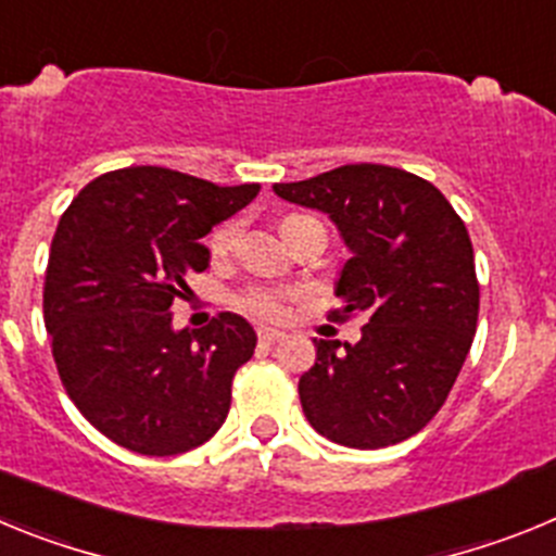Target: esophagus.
<instances>
[{"mask_svg": "<svg viewBox=\"0 0 556 556\" xmlns=\"http://www.w3.org/2000/svg\"><path fill=\"white\" fill-rule=\"evenodd\" d=\"M283 331H275V328H258V342L264 345H275V342H281Z\"/></svg>", "mask_w": 556, "mask_h": 556, "instance_id": "34e87169", "label": "esophagus"}]
</instances>
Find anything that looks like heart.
I'll return each instance as SVG.
<instances>
[{
    "label": "heart",
    "instance_id": "b5f03b06",
    "mask_svg": "<svg viewBox=\"0 0 556 556\" xmlns=\"http://www.w3.org/2000/svg\"><path fill=\"white\" fill-rule=\"evenodd\" d=\"M298 219V217H289ZM287 219V223H289ZM283 223V225H287ZM236 239H239V223H225L219 225L208 239V250L214 258H225L233 250ZM287 301L289 294L283 289H273V287H253L239 298V306L248 308L250 314H258V317H267V320H278L287 314Z\"/></svg>",
    "mask_w": 556,
    "mask_h": 556
}]
</instances>
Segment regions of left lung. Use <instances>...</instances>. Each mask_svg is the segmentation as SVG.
I'll list each match as a JSON object with an SVG mask.
<instances>
[{
	"label": "left lung",
	"mask_w": 556,
	"mask_h": 556,
	"mask_svg": "<svg viewBox=\"0 0 556 556\" xmlns=\"http://www.w3.org/2000/svg\"><path fill=\"white\" fill-rule=\"evenodd\" d=\"M273 189L337 225L351 258L331 317L367 320L356 345L314 339L317 362L298 384L308 424L348 448L404 443L445 404L473 342L468 228L443 191L395 166L348 164Z\"/></svg>",
	"instance_id": "8db88e82"
}]
</instances>
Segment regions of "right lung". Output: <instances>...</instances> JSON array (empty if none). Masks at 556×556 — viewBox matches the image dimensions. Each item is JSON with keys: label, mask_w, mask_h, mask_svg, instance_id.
I'll return each mask as SVG.
<instances>
[{"label": "right lung", "mask_w": 556, "mask_h": 556, "mask_svg": "<svg viewBox=\"0 0 556 556\" xmlns=\"http://www.w3.org/2000/svg\"><path fill=\"white\" fill-rule=\"evenodd\" d=\"M262 186H217L164 166L105 172L72 200L52 239L43 323L58 376L88 424L144 456H175L217 434L255 331L223 312L172 326V303L208 267L203 236Z\"/></svg>", "instance_id": "1"}]
</instances>
